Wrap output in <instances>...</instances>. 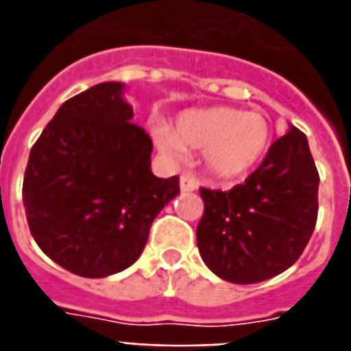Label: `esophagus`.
<instances>
[{"label": "esophagus", "mask_w": 351, "mask_h": 351, "mask_svg": "<svg viewBox=\"0 0 351 351\" xmlns=\"http://www.w3.org/2000/svg\"><path fill=\"white\" fill-rule=\"evenodd\" d=\"M198 189V180L191 173H182L180 175V191L184 193H189V191H195Z\"/></svg>", "instance_id": "34e87169"}]
</instances>
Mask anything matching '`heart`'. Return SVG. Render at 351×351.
Here are the masks:
<instances>
[{
	"instance_id": "obj_1",
	"label": "heart",
	"mask_w": 351,
	"mask_h": 351,
	"mask_svg": "<svg viewBox=\"0 0 351 351\" xmlns=\"http://www.w3.org/2000/svg\"><path fill=\"white\" fill-rule=\"evenodd\" d=\"M153 138L160 151L173 158L182 156L184 149H204L208 169L231 180L261 164L271 143V127L261 112L209 107L182 112L173 131L156 127Z\"/></svg>"
}]
</instances>
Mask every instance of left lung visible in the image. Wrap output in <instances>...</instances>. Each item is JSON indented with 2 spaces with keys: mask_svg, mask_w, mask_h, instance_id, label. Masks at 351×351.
Masks as SVG:
<instances>
[{
  "mask_svg": "<svg viewBox=\"0 0 351 351\" xmlns=\"http://www.w3.org/2000/svg\"><path fill=\"white\" fill-rule=\"evenodd\" d=\"M319 173L297 127L271 143L244 184L200 189L197 244L206 266L233 284H255L293 266L315 230Z\"/></svg>",
  "mask_w": 351,
  "mask_h": 351,
  "instance_id": "1",
  "label": "left lung"
}]
</instances>
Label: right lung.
<instances>
[{
  "instance_id": "obj_1",
  "label": "right lung",
  "mask_w": 351,
  "mask_h": 351,
  "mask_svg": "<svg viewBox=\"0 0 351 351\" xmlns=\"http://www.w3.org/2000/svg\"><path fill=\"white\" fill-rule=\"evenodd\" d=\"M123 89L104 82L65 101L25 169L36 244L80 277H109L134 264L156 215L180 193L178 176L153 175V142L131 121Z\"/></svg>"
}]
</instances>
